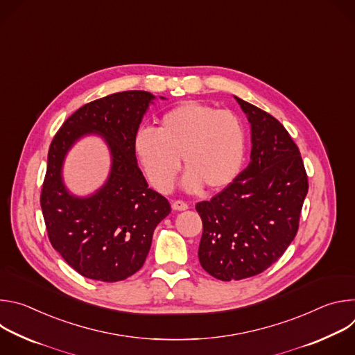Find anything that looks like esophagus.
Returning <instances> with one entry per match:
<instances>
[{
	"label": "esophagus",
	"instance_id": "obj_1",
	"mask_svg": "<svg viewBox=\"0 0 355 355\" xmlns=\"http://www.w3.org/2000/svg\"><path fill=\"white\" fill-rule=\"evenodd\" d=\"M171 207H173V209H174V211H187V209L189 208V207H188V204H187V202H184V200H181V199L173 200Z\"/></svg>",
	"mask_w": 355,
	"mask_h": 355
}]
</instances>
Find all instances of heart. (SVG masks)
Here are the masks:
<instances>
[{
    "label": "heart",
    "instance_id": "1",
    "mask_svg": "<svg viewBox=\"0 0 355 355\" xmlns=\"http://www.w3.org/2000/svg\"><path fill=\"white\" fill-rule=\"evenodd\" d=\"M245 129L232 111L188 101L167 111L159 129L143 128L135 137V153L150 182L168 192L181 170L184 187L222 189L239 175L245 156Z\"/></svg>",
    "mask_w": 355,
    "mask_h": 355
}]
</instances>
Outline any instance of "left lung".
<instances>
[{
    "label": "left lung",
    "mask_w": 355,
    "mask_h": 355,
    "mask_svg": "<svg viewBox=\"0 0 355 355\" xmlns=\"http://www.w3.org/2000/svg\"><path fill=\"white\" fill-rule=\"evenodd\" d=\"M236 101L251 123L250 164L211 200L195 205L204 226L199 263L220 281L259 275L284 254L309 188L300 151L284 125Z\"/></svg>",
    "instance_id": "left-lung-1"
}]
</instances>
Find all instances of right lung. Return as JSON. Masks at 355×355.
I'll list each match as a JSON object with an SVG mask.
<instances>
[{"mask_svg": "<svg viewBox=\"0 0 355 355\" xmlns=\"http://www.w3.org/2000/svg\"><path fill=\"white\" fill-rule=\"evenodd\" d=\"M153 98L146 91H123L91 101L64 121L50 143L40 192L47 236L85 278L116 282L137 272L156 226L171 212L168 199L148 188L135 153L139 125ZM92 131L107 139L113 170L104 189L76 198L61 182V164L71 144Z\"/></svg>", "mask_w": 355, "mask_h": 355, "instance_id": "add662e5", "label": "right lung"}]
</instances>
